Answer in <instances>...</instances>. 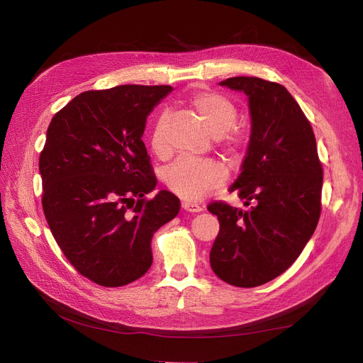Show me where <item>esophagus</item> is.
<instances>
[{"label":"esophagus","instance_id":"esophagus-1","mask_svg":"<svg viewBox=\"0 0 363 363\" xmlns=\"http://www.w3.org/2000/svg\"><path fill=\"white\" fill-rule=\"evenodd\" d=\"M182 208L186 212H191V213H199L203 212V207L196 204V203H189V201H182Z\"/></svg>","mask_w":363,"mask_h":363}]
</instances>
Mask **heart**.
<instances>
[{
  "instance_id": "b5f03b06",
  "label": "heart",
  "mask_w": 363,
  "mask_h": 363,
  "mask_svg": "<svg viewBox=\"0 0 363 363\" xmlns=\"http://www.w3.org/2000/svg\"><path fill=\"white\" fill-rule=\"evenodd\" d=\"M188 106L193 108L206 129L213 137H219L223 147L231 155H237L242 144V135L234 128L237 108L234 103L219 92L197 91L188 99ZM151 148L157 156L167 152L166 141V116L157 119L151 133ZM225 169L216 162H193L181 159L166 174V185L172 193L185 201H199L208 191L225 182Z\"/></svg>"
}]
</instances>
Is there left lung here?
Returning a JSON list of instances; mask_svg holds the SVG:
<instances>
[{
  "label": "left lung",
  "mask_w": 363,
  "mask_h": 363,
  "mask_svg": "<svg viewBox=\"0 0 363 363\" xmlns=\"http://www.w3.org/2000/svg\"><path fill=\"white\" fill-rule=\"evenodd\" d=\"M219 85L247 95L250 140L230 186L247 211L215 201L219 219L211 250L213 272L235 287H257L287 271L315 233L322 164L312 126L287 88L253 76Z\"/></svg>",
  "instance_id": "obj_1"
}]
</instances>
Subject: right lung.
<instances>
[{
	"label": "right lung",
	"mask_w": 363,
	"mask_h": 363,
	"mask_svg": "<svg viewBox=\"0 0 363 363\" xmlns=\"http://www.w3.org/2000/svg\"><path fill=\"white\" fill-rule=\"evenodd\" d=\"M169 85L86 91L47 129L40 156L43 208L76 271L103 287L141 278L152 263L151 238L179 212V199L156 188L143 143L148 114Z\"/></svg>",
	"instance_id": "add662e5"
}]
</instances>
